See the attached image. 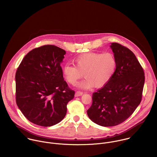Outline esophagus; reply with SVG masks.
<instances>
[{"label":"esophagus","instance_id":"obj_1","mask_svg":"<svg viewBox=\"0 0 157 157\" xmlns=\"http://www.w3.org/2000/svg\"><path fill=\"white\" fill-rule=\"evenodd\" d=\"M83 92H81V91H77L75 94V97H79V96H81L83 95Z\"/></svg>","mask_w":157,"mask_h":157}]
</instances>
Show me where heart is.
I'll return each instance as SVG.
<instances>
[{
  "instance_id": "obj_1",
  "label": "heart",
  "mask_w": 157,
  "mask_h": 157,
  "mask_svg": "<svg viewBox=\"0 0 157 157\" xmlns=\"http://www.w3.org/2000/svg\"><path fill=\"white\" fill-rule=\"evenodd\" d=\"M75 65L66 64L63 73L67 82L75 85L84 73L86 78L78 83L80 89L88 90L95 86L106 85L115 74L117 60L111 52H88L78 56L74 60Z\"/></svg>"
}]
</instances>
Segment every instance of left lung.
<instances>
[{
	"label": "left lung",
	"mask_w": 157,
	"mask_h": 157,
	"mask_svg": "<svg viewBox=\"0 0 157 157\" xmlns=\"http://www.w3.org/2000/svg\"><path fill=\"white\" fill-rule=\"evenodd\" d=\"M110 47L117 60L111 80L92 95L87 113L101 126H113L128 119L140 105L144 84V73L134 54L117 43Z\"/></svg>",
	"instance_id": "8db88e82"
}]
</instances>
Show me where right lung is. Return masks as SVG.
Masks as SVG:
<instances>
[{
  "label": "right lung",
  "instance_id": "obj_1",
  "mask_svg": "<svg viewBox=\"0 0 157 157\" xmlns=\"http://www.w3.org/2000/svg\"><path fill=\"white\" fill-rule=\"evenodd\" d=\"M66 51L54 45L33 49L23 59L16 73V103L31 123L51 126L65 117L74 90L64 80L62 63Z\"/></svg>",
  "mask_w": 157,
  "mask_h": 157
}]
</instances>
